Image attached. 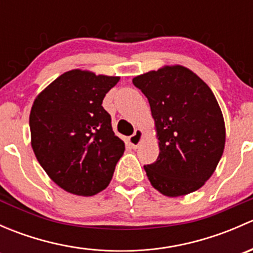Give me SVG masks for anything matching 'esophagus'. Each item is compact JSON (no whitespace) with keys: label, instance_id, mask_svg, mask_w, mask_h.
Here are the masks:
<instances>
[{"label":"esophagus","instance_id":"esophagus-1","mask_svg":"<svg viewBox=\"0 0 253 253\" xmlns=\"http://www.w3.org/2000/svg\"><path fill=\"white\" fill-rule=\"evenodd\" d=\"M142 138H143V131L142 129L137 128L136 131H134V133L128 137V143L132 145V148H137L139 144H141Z\"/></svg>","mask_w":253,"mask_h":253}]
</instances>
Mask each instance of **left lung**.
<instances>
[{
  "label": "left lung",
  "mask_w": 253,
  "mask_h": 253,
  "mask_svg": "<svg viewBox=\"0 0 253 253\" xmlns=\"http://www.w3.org/2000/svg\"><path fill=\"white\" fill-rule=\"evenodd\" d=\"M147 96L159 157L144 165L155 190L168 197L195 192L215 171L225 147V124L213 91L183 66H164L132 79Z\"/></svg>",
  "instance_id": "8db88e82"
}]
</instances>
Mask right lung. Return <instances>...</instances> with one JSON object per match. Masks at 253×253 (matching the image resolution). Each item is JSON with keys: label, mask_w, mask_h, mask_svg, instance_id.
Masks as SVG:
<instances>
[{"label": "right lung", "mask_w": 253, "mask_h": 253, "mask_svg": "<svg viewBox=\"0 0 253 253\" xmlns=\"http://www.w3.org/2000/svg\"><path fill=\"white\" fill-rule=\"evenodd\" d=\"M120 77L72 70L35 98L30 110L32 147L48 177L67 192L94 196L108 187L125 143L103 108Z\"/></svg>", "instance_id": "add662e5"}]
</instances>
